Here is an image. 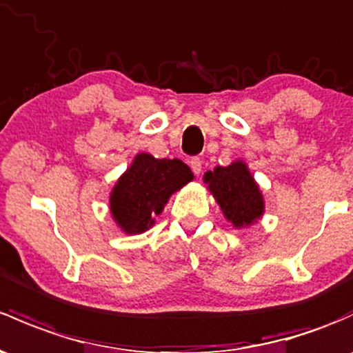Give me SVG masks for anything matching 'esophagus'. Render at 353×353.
Returning a JSON list of instances; mask_svg holds the SVG:
<instances>
[{
    "label": "esophagus",
    "instance_id": "1",
    "mask_svg": "<svg viewBox=\"0 0 353 353\" xmlns=\"http://www.w3.org/2000/svg\"><path fill=\"white\" fill-rule=\"evenodd\" d=\"M189 165H191L192 172H194V174H201V170H203L201 159H199V157H192L191 161H189Z\"/></svg>",
    "mask_w": 353,
    "mask_h": 353
}]
</instances>
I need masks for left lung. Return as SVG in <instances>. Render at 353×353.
Instances as JSON below:
<instances>
[{
  "mask_svg": "<svg viewBox=\"0 0 353 353\" xmlns=\"http://www.w3.org/2000/svg\"><path fill=\"white\" fill-rule=\"evenodd\" d=\"M205 183L235 228L250 226L264 214V196L243 161L208 170Z\"/></svg>",
  "mask_w": 353,
  "mask_h": 353,
  "instance_id": "obj_1",
  "label": "left lung"
}]
</instances>
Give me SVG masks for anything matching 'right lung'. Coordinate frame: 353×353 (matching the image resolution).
Wrapping results in <instances>:
<instances>
[{"label": "right lung", "instance_id": "add662e5", "mask_svg": "<svg viewBox=\"0 0 353 353\" xmlns=\"http://www.w3.org/2000/svg\"><path fill=\"white\" fill-rule=\"evenodd\" d=\"M192 179L194 174L179 159L139 154L111 191L114 223L128 235L143 233L155 223L154 218L162 213L170 196Z\"/></svg>", "mask_w": 353, "mask_h": 353}]
</instances>
